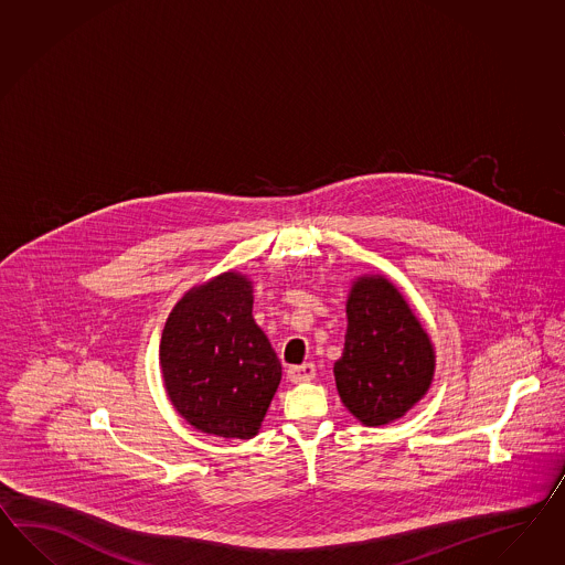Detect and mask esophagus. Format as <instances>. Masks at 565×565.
<instances>
[{"label":"esophagus","instance_id":"esophagus-1","mask_svg":"<svg viewBox=\"0 0 565 565\" xmlns=\"http://www.w3.org/2000/svg\"><path fill=\"white\" fill-rule=\"evenodd\" d=\"M317 375V367L315 363H302V365H291L288 367V380L291 384H302V382H310Z\"/></svg>","mask_w":565,"mask_h":565}]
</instances>
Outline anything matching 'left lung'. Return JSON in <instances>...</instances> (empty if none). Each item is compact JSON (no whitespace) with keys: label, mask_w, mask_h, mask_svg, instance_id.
<instances>
[{"label":"left lung","mask_w":565,"mask_h":565,"mask_svg":"<svg viewBox=\"0 0 565 565\" xmlns=\"http://www.w3.org/2000/svg\"><path fill=\"white\" fill-rule=\"evenodd\" d=\"M339 396L367 427L387 425L427 394L435 353L411 306L384 277H361L347 300Z\"/></svg>","instance_id":"8db88e82"}]
</instances>
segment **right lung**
<instances>
[{
    "mask_svg": "<svg viewBox=\"0 0 565 565\" xmlns=\"http://www.w3.org/2000/svg\"><path fill=\"white\" fill-rule=\"evenodd\" d=\"M250 312V281L228 271L188 291L167 318V394L202 433L255 437L276 394L281 363Z\"/></svg>",
    "mask_w": 565,
    "mask_h": 565,
    "instance_id": "right-lung-1",
    "label": "right lung"
}]
</instances>
